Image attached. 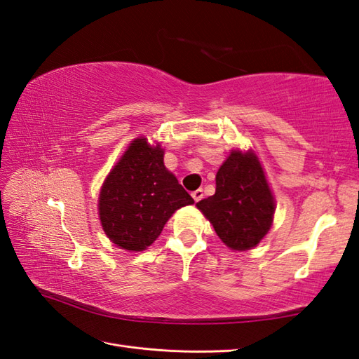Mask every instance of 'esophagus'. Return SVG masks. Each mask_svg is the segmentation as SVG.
I'll use <instances>...</instances> for the list:
<instances>
[{"instance_id":"obj_1","label":"esophagus","mask_w":359,"mask_h":359,"mask_svg":"<svg viewBox=\"0 0 359 359\" xmlns=\"http://www.w3.org/2000/svg\"><path fill=\"white\" fill-rule=\"evenodd\" d=\"M203 196H205V193H203V189L202 188H198V189H196L194 193H193V198L196 200V202H200V200L203 198Z\"/></svg>"}]
</instances>
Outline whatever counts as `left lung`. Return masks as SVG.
Listing matches in <instances>:
<instances>
[{
  "mask_svg": "<svg viewBox=\"0 0 359 359\" xmlns=\"http://www.w3.org/2000/svg\"><path fill=\"white\" fill-rule=\"evenodd\" d=\"M197 208L234 251L260 243L272 224L275 202L262 165L251 151H232L215 176V194Z\"/></svg>",
  "mask_w": 359,
  "mask_h": 359,
  "instance_id": "8db88e82",
  "label": "left lung"
}]
</instances>
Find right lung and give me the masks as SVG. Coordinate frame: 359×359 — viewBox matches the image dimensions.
<instances>
[{
  "label": "right lung",
  "mask_w": 359,
  "mask_h": 359,
  "mask_svg": "<svg viewBox=\"0 0 359 359\" xmlns=\"http://www.w3.org/2000/svg\"><path fill=\"white\" fill-rule=\"evenodd\" d=\"M194 200L165 168L163 149L135 139L108 174L99 196L107 237L128 251H144L179 208Z\"/></svg>",
  "instance_id": "add662e5"
}]
</instances>
